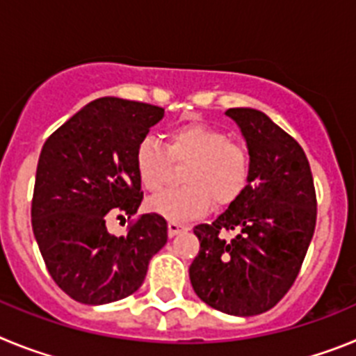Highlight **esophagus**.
<instances>
[{
  "mask_svg": "<svg viewBox=\"0 0 356 356\" xmlns=\"http://www.w3.org/2000/svg\"><path fill=\"white\" fill-rule=\"evenodd\" d=\"M185 229H187V226L181 225V222H178V221H169L168 222L169 237H176V235L181 234V232H185Z\"/></svg>",
  "mask_w": 356,
  "mask_h": 356,
  "instance_id": "esophagus-1",
  "label": "esophagus"
}]
</instances>
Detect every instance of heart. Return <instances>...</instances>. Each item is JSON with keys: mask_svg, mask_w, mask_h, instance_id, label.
<instances>
[{"mask_svg": "<svg viewBox=\"0 0 356 356\" xmlns=\"http://www.w3.org/2000/svg\"><path fill=\"white\" fill-rule=\"evenodd\" d=\"M172 162L184 163L181 187L168 188L147 201L151 212L188 221L216 207H228L250 184V156L241 144L229 143L225 131L191 122L169 131L163 146L153 135H144L135 147V169L144 188L156 193L165 185Z\"/></svg>", "mask_w": 356, "mask_h": 356, "instance_id": "obj_1", "label": "heart"}]
</instances>
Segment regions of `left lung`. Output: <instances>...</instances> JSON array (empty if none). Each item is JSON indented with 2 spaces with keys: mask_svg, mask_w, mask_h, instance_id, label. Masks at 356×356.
<instances>
[{
  "mask_svg": "<svg viewBox=\"0 0 356 356\" xmlns=\"http://www.w3.org/2000/svg\"><path fill=\"white\" fill-rule=\"evenodd\" d=\"M250 151V184L210 225H197L200 253L188 267L201 301L229 316L271 310L300 275L317 217L303 147L254 108H228ZM232 231L234 237L220 235Z\"/></svg>",
  "mask_w": 356,
  "mask_h": 356,
  "instance_id": "1",
  "label": "left lung"
}]
</instances>
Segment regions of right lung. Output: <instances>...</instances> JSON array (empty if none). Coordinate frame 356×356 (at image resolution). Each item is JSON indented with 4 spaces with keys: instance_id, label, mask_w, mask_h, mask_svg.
<instances>
[{
    "instance_id": "right-lung-1",
    "label": "right lung",
    "mask_w": 356,
    "mask_h": 356,
    "mask_svg": "<svg viewBox=\"0 0 356 356\" xmlns=\"http://www.w3.org/2000/svg\"><path fill=\"white\" fill-rule=\"evenodd\" d=\"M162 118V106L99 97L44 143L31 226L49 275L74 301L105 305L134 294L168 242V222L155 212L134 219L124 237L106 229L108 217L134 216L143 203L135 147Z\"/></svg>"
}]
</instances>
